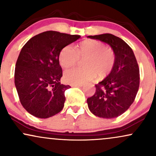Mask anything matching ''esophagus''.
<instances>
[{"label": "esophagus", "instance_id": "esophagus-1", "mask_svg": "<svg viewBox=\"0 0 156 156\" xmlns=\"http://www.w3.org/2000/svg\"><path fill=\"white\" fill-rule=\"evenodd\" d=\"M70 86H72V87H83V84H70Z\"/></svg>", "mask_w": 156, "mask_h": 156}]
</instances>
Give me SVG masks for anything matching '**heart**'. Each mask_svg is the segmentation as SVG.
I'll list each match as a JSON object with an SVG mask.
<instances>
[{
  "mask_svg": "<svg viewBox=\"0 0 156 156\" xmlns=\"http://www.w3.org/2000/svg\"><path fill=\"white\" fill-rule=\"evenodd\" d=\"M85 67H75L65 71V81L72 84H82L94 78L97 73L99 77H105L113 69L115 64V53L113 49L96 40H86L76 45L74 48L67 46L59 53V61L65 68L74 66L84 58Z\"/></svg>",
  "mask_w": 156,
  "mask_h": 156,
  "instance_id": "obj_1",
  "label": "heart"
}]
</instances>
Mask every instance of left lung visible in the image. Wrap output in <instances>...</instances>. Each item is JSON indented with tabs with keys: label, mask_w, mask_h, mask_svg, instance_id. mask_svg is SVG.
I'll use <instances>...</instances> for the list:
<instances>
[{
	"label": "left lung",
	"mask_w": 156,
	"mask_h": 156,
	"mask_svg": "<svg viewBox=\"0 0 156 156\" xmlns=\"http://www.w3.org/2000/svg\"><path fill=\"white\" fill-rule=\"evenodd\" d=\"M110 45L115 53V64L104 80L95 85L96 91L87 99L89 110L103 119L122 115L134 102L140 86V69L132 48L114 35H89Z\"/></svg>",
	"instance_id": "1"
}]
</instances>
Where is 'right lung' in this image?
<instances>
[{
  "instance_id": "1",
  "label": "right lung",
  "mask_w": 156,
  "mask_h": 156,
  "mask_svg": "<svg viewBox=\"0 0 156 156\" xmlns=\"http://www.w3.org/2000/svg\"><path fill=\"white\" fill-rule=\"evenodd\" d=\"M80 35L46 31L31 37L22 47L14 72V83L22 105L31 115L48 119L62 110L69 85L60 83L59 53Z\"/></svg>"
}]
</instances>
